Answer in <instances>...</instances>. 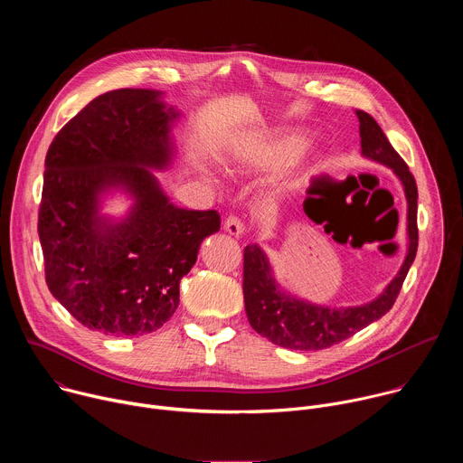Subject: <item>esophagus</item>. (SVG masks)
Returning <instances> with one entry per match:
<instances>
[{
    "label": "esophagus",
    "instance_id": "1",
    "mask_svg": "<svg viewBox=\"0 0 463 463\" xmlns=\"http://www.w3.org/2000/svg\"><path fill=\"white\" fill-rule=\"evenodd\" d=\"M223 231L229 234V236H234V238H240L243 234V222L236 216H229L223 223Z\"/></svg>",
    "mask_w": 463,
    "mask_h": 463
}]
</instances>
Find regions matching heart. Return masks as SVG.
Listing matches in <instances>:
<instances>
[{"instance_id":"b5f03b06","label":"heart","mask_w":463,"mask_h":463,"mask_svg":"<svg viewBox=\"0 0 463 463\" xmlns=\"http://www.w3.org/2000/svg\"><path fill=\"white\" fill-rule=\"evenodd\" d=\"M318 152L320 150L313 141H306V134L300 128H263L245 131L232 141L227 168L232 174H260L284 165L263 194L266 202L277 207L302 184L315 165Z\"/></svg>"}]
</instances>
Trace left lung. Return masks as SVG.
I'll list each match as a JSON object with an SVG mask.
<instances>
[{
	"label": "left lung",
	"mask_w": 463,
	"mask_h": 463,
	"mask_svg": "<svg viewBox=\"0 0 463 463\" xmlns=\"http://www.w3.org/2000/svg\"><path fill=\"white\" fill-rule=\"evenodd\" d=\"M359 118L361 156L390 168L402 181L407 200V254L400 271L372 300L357 306H324L284 288L275 268L258 243L243 250V300L256 334L288 350H324L355 335L379 320L393 306L418 250V186L372 115L355 109ZM309 203V200L306 202Z\"/></svg>",
	"instance_id": "left-lung-1"
}]
</instances>
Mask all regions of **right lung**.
<instances>
[{
  "label": "right lung",
  "instance_id": "obj_1",
  "mask_svg": "<svg viewBox=\"0 0 463 463\" xmlns=\"http://www.w3.org/2000/svg\"><path fill=\"white\" fill-rule=\"evenodd\" d=\"M181 111L159 90H115L65 124L45 157L38 236L52 297L104 335H145L179 306V282L216 211L174 205L156 172L175 157ZM115 196L122 215L103 209Z\"/></svg>",
  "mask_w": 463,
  "mask_h": 463
}]
</instances>
